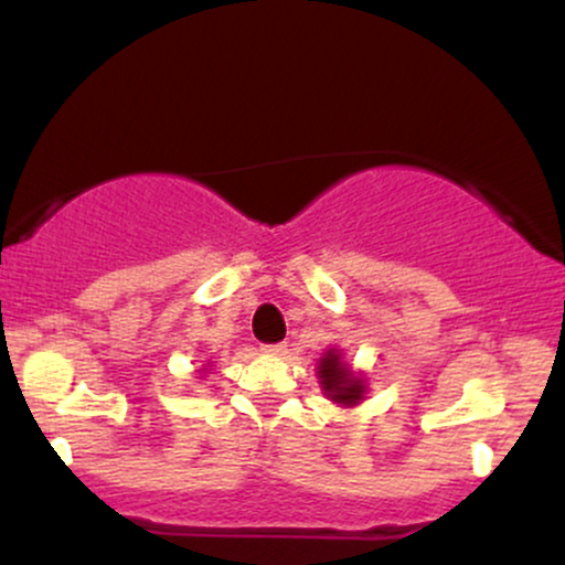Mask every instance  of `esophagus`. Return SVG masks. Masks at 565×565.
<instances>
[{"mask_svg":"<svg viewBox=\"0 0 565 565\" xmlns=\"http://www.w3.org/2000/svg\"><path fill=\"white\" fill-rule=\"evenodd\" d=\"M263 350L268 355H281V353H287V345H284V342H276V345H263Z\"/></svg>","mask_w":565,"mask_h":565,"instance_id":"1","label":"esophagus"}]
</instances>
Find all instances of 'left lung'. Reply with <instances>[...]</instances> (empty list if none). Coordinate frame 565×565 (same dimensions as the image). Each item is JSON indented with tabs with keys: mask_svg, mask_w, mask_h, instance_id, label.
<instances>
[{
	"mask_svg": "<svg viewBox=\"0 0 565 565\" xmlns=\"http://www.w3.org/2000/svg\"><path fill=\"white\" fill-rule=\"evenodd\" d=\"M319 382L323 395L340 406H355L366 395L364 377L355 374L334 348L327 350L323 359L319 361Z\"/></svg>",
	"mask_w": 565,
	"mask_h": 565,
	"instance_id": "left-lung-1",
	"label": "left lung"
}]
</instances>
